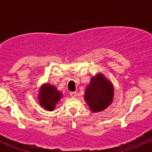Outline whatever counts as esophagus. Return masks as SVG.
I'll list each match as a JSON object with an SVG mask.
<instances>
[{
  "mask_svg": "<svg viewBox=\"0 0 152 152\" xmlns=\"http://www.w3.org/2000/svg\"><path fill=\"white\" fill-rule=\"evenodd\" d=\"M70 96H71V97H73V98L76 97V93H75V92H70Z\"/></svg>",
  "mask_w": 152,
  "mask_h": 152,
  "instance_id": "obj_1",
  "label": "esophagus"
}]
</instances>
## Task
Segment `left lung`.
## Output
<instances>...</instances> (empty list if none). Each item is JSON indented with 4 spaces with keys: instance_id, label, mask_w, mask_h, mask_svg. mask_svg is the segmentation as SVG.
Listing matches in <instances>:
<instances>
[{
    "instance_id": "obj_1",
    "label": "left lung",
    "mask_w": 152,
    "mask_h": 152,
    "mask_svg": "<svg viewBox=\"0 0 152 152\" xmlns=\"http://www.w3.org/2000/svg\"><path fill=\"white\" fill-rule=\"evenodd\" d=\"M114 98V86L102 73L90 79L85 92V99L89 109L93 113L104 111L112 104Z\"/></svg>"
}]
</instances>
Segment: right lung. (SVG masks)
<instances>
[{
    "mask_svg": "<svg viewBox=\"0 0 152 152\" xmlns=\"http://www.w3.org/2000/svg\"><path fill=\"white\" fill-rule=\"evenodd\" d=\"M62 97V92L58 90L55 86L45 83L39 88L37 99L41 107L48 111H53Z\"/></svg>",
    "mask_w": 152,
    "mask_h": 152,
    "instance_id": "1",
    "label": "right lung"
}]
</instances>
